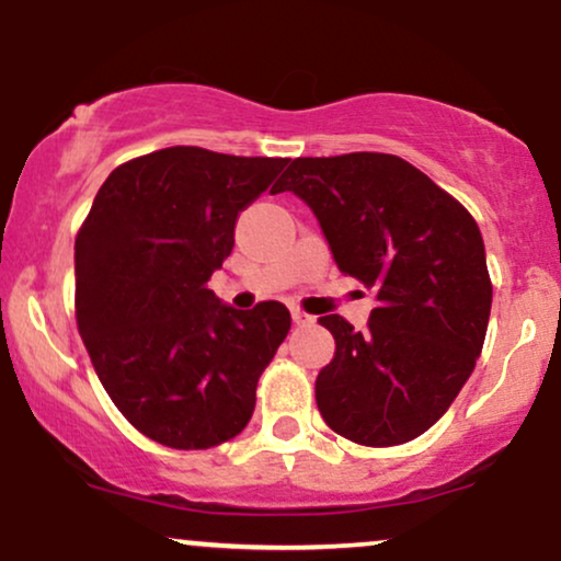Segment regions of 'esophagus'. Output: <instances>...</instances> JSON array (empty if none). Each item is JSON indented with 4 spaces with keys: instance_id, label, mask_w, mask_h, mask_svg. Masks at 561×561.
<instances>
[{
    "instance_id": "1",
    "label": "esophagus",
    "mask_w": 561,
    "mask_h": 561,
    "mask_svg": "<svg viewBox=\"0 0 561 561\" xmlns=\"http://www.w3.org/2000/svg\"><path fill=\"white\" fill-rule=\"evenodd\" d=\"M293 321H295V324H298V327H306V324H311V317H308V313H302L300 311V308H293Z\"/></svg>"
}]
</instances>
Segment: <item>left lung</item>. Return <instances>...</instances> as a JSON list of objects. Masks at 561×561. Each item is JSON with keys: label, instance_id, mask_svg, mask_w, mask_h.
Instances as JSON below:
<instances>
[{"label": "left lung", "instance_id": "left-lung-1", "mask_svg": "<svg viewBox=\"0 0 561 561\" xmlns=\"http://www.w3.org/2000/svg\"><path fill=\"white\" fill-rule=\"evenodd\" d=\"M279 192L313 210L340 272L377 298L362 332L337 313L319 319L334 337L317 377L321 416L362 446L414 440L446 414L485 343L493 287L478 224L385 152L295 158Z\"/></svg>", "mask_w": 561, "mask_h": 561}]
</instances>
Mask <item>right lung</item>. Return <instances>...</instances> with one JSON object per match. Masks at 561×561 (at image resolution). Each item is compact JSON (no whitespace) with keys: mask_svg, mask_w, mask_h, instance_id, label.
<instances>
[{"mask_svg":"<svg viewBox=\"0 0 561 561\" xmlns=\"http://www.w3.org/2000/svg\"><path fill=\"white\" fill-rule=\"evenodd\" d=\"M285 165L165 147L96 192L76 237V321L102 388L156 443L214 448L253 416L289 311L276 300L237 311L208 279L234 248L237 216Z\"/></svg>","mask_w":561,"mask_h":561,"instance_id":"1","label":"right lung"}]
</instances>
